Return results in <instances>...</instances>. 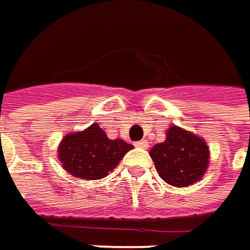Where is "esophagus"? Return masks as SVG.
Instances as JSON below:
<instances>
[{
    "label": "esophagus",
    "instance_id": "esophagus-1",
    "mask_svg": "<svg viewBox=\"0 0 250 250\" xmlns=\"http://www.w3.org/2000/svg\"><path fill=\"white\" fill-rule=\"evenodd\" d=\"M136 147L147 148V147H148V143H147V140H141V141H137V143H136Z\"/></svg>",
    "mask_w": 250,
    "mask_h": 250
}]
</instances>
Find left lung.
Here are the masks:
<instances>
[{"instance_id":"obj_1","label":"left lung","mask_w":250,"mask_h":250,"mask_svg":"<svg viewBox=\"0 0 250 250\" xmlns=\"http://www.w3.org/2000/svg\"><path fill=\"white\" fill-rule=\"evenodd\" d=\"M158 175L172 187H189L205 175L209 147L205 140L178 125H169L166 140L150 150Z\"/></svg>"}]
</instances>
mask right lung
Returning a JSON list of instances; mask_svg holds the SVG:
<instances>
[{
    "label": "right lung",
    "mask_w": 250,
    "mask_h": 250,
    "mask_svg": "<svg viewBox=\"0 0 250 250\" xmlns=\"http://www.w3.org/2000/svg\"><path fill=\"white\" fill-rule=\"evenodd\" d=\"M131 148L134 147L125 140L109 139L103 128L93 123L82 131L66 134L58 147V158L75 178L102 180Z\"/></svg>",
    "instance_id": "add662e5"
}]
</instances>
